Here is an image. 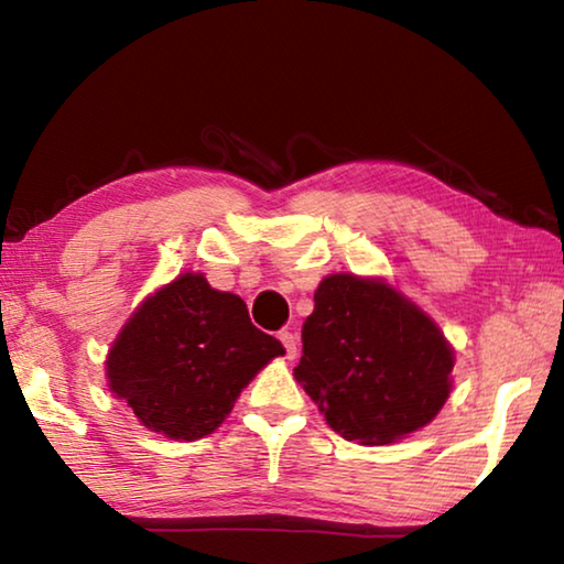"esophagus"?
<instances>
[{"label":"esophagus","mask_w":564,"mask_h":564,"mask_svg":"<svg viewBox=\"0 0 564 564\" xmlns=\"http://www.w3.org/2000/svg\"><path fill=\"white\" fill-rule=\"evenodd\" d=\"M279 338H281L283 348H285V358L293 360L295 356H299V338H295L291 330H281V333H279Z\"/></svg>","instance_id":"obj_1"}]
</instances>
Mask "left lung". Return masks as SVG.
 I'll return each mask as SVG.
<instances>
[{
	"mask_svg": "<svg viewBox=\"0 0 564 564\" xmlns=\"http://www.w3.org/2000/svg\"><path fill=\"white\" fill-rule=\"evenodd\" d=\"M293 376L346 441L388 445L425 427L453 390L455 352L386 279L333 273L313 295Z\"/></svg>",
	"mask_w": 564,
	"mask_h": 564,
	"instance_id": "8db88e82",
	"label": "left lung"
}]
</instances>
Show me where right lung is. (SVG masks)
Returning a JSON list of instances; mask_svg holds the SVG:
<instances>
[{"label":"right lung","mask_w":564,"mask_h":564,"mask_svg":"<svg viewBox=\"0 0 564 564\" xmlns=\"http://www.w3.org/2000/svg\"><path fill=\"white\" fill-rule=\"evenodd\" d=\"M281 340L248 318L243 299L186 271L141 301L107 352V386L141 425L171 437L212 435Z\"/></svg>","instance_id":"1"}]
</instances>
